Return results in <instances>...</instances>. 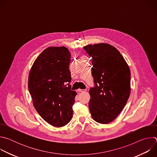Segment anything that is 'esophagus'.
I'll list each match as a JSON object with an SVG mask.
<instances>
[{
  "instance_id": "34e87169",
  "label": "esophagus",
  "mask_w": 157,
  "mask_h": 157,
  "mask_svg": "<svg viewBox=\"0 0 157 157\" xmlns=\"http://www.w3.org/2000/svg\"><path fill=\"white\" fill-rule=\"evenodd\" d=\"M79 92H81V93H82V92H85V91H86V89H79L78 90Z\"/></svg>"
}]
</instances>
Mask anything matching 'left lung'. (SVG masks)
Here are the masks:
<instances>
[{"label": "left lung", "mask_w": 157, "mask_h": 157, "mask_svg": "<svg viewBox=\"0 0 157 157\" xmlns=\"http://www.w3.org/2000/svg\"><path fill=\"white\" fill-rule=\"evenodd\" d=\"M83 48L92 58L95 84L89 90V110L95 121L109 124L116 119L129 98V67L121 53L109 44H87Z\"/></svg>", "instance_id": "obj_1"}]
</instances>
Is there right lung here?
Instances as JSON below:
<instances>
[{
    "instance_id": "1",
    "label": "right lung",
    "mask_w": 157,
    "mask_h": 157,
    "mask_svg": "<svg viewBox=\"0 0 157 157\" xmlns=\"http://www.w3.org/2000/svg\"><path fill=\"white\" fill-rule=\"evenodd\" d=\"M71 54L64 47L43 50L30 70L28 87L35 109L50 125L59 127L73 117L77 93L71 89Z\"/></svg>"
}]
</instances>
